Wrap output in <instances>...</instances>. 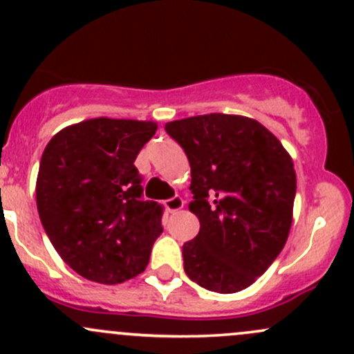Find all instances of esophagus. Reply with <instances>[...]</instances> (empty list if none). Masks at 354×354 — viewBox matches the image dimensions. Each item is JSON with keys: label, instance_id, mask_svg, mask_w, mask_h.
Segmentation results:
<instances>
[{"label": "esophagus", "instance_id": "esophagus-1", "mask_svg": "<svg viewBox=\"0 0 354 354\" xmlns=\"http://www.w3.org/2000/svg\"><path fill=\"white\" fill-rule=\"evenodd\" d=\"M183 205H185L183 198H181V196H178V195H174V196H171V198L165 200V207H166L167 212H176V210H180V208H183Z\"/></svg>", "mask_w": 354, "mask_h": 354}]
</instances>
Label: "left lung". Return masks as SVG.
I'll list each match as a JSON object with an SVG mask.
<instances>
[{
  "label": "left lung",
  "instance_id": "1",
  "mask_svg": "<svg viewBox=\"0 0 354 354\" xmlns=\"http://www.w3.org/2000/svg\"><path fill=\"white\" fill-rule=\"evenodd\" d=\"M192 166L200 232L183 244L189 280L217 293L248 288L277 259L292 225V158L259 122L210 113L166 124Z\"/></svg>",
  "mask_w": 354,
  "mask_h": 354
}]
</instances>
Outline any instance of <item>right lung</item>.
Segmentation results:
<instances>
[{
  "label": "right lung",
  "instance_id": "add662e5",
  "mask_svg": "<svg viewBox=\"0 0 354 354\" xmlns=\"http://www.w3.org/2000/svg\"><path fill=\"white\" fill-rule=\"evenodd\" d=\"M154 122L93 118L55 133L40 159L37 210L66 265L117 285L146 270L165 207L144 198L133 161Z\"/></svg>",
  "mask_w": 354,
  "mask_h": 354
}]
</instances>
